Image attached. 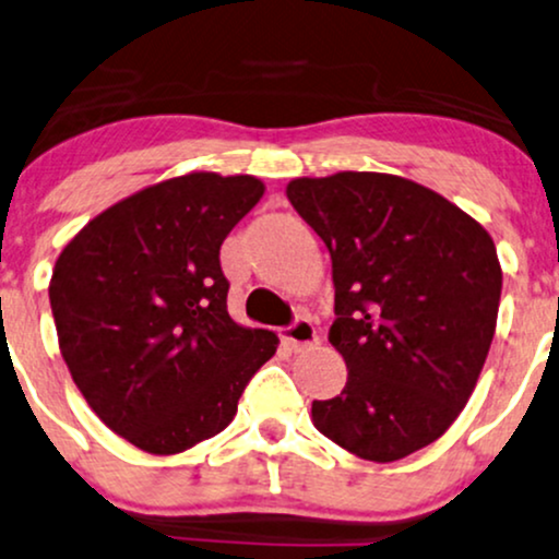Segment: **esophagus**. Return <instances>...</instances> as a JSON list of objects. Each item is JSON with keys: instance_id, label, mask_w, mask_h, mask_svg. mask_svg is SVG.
Wrapping results in <instances>:
<instances>
[{"instance_id": "obj_1", "label": "esophagus", "mask_w": 559, "mask_h": 559, "mask_svg": "<svg viewBox=\"0 0 559 559\" xmlns=\"http://www.w3.org/2000/svg\"><path fill=\"white\" fill-rule=\"evenodd\" d=\"M284 341L294 353H299L320 343V335H317V328L312 324V320H307V317H296V320L284 330Z\"/></svg>"}]
</instances>
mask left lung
I'll use <instances>...</instances> for the list:
<instances>
[{
    "mask_svg": "<svg viewBox=\"0 0 559 559\" xmlns=\"http://www.w3.org/2000/svg\"><path fill=\"white\" fill-rule=\"evenodd\" d=\"M286 195L330 250V343L348 366L343 392L312 402L314 426L350 454L397 462L447 433L475 390L503 288L496 245L397 175L299 178Z\"/></svg>",
    "mask_w": 559,
    "mask_h": 559,
    "instance_id": "left-lung-1",
    "label": "left lung"
}]
</instances>
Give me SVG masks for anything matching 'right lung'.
<instances>
[{"label": "right lung", "mask_w": 559, "mask_h": 559, "mask_svg": "<svg viewBox=\"0 0 559 559\" xmlns=\"http://www.w3.org/2000/svg\"><path fill=\"white\" fill-rule=\"evenodd\" d=\"M252 175L190 173L95 216L56 260L48 299L74 384L150 454L222 433L278 348L227 312L218 250L263 195Z\"/></svg>", "instance_id": "obj_1"}]
</instances>
